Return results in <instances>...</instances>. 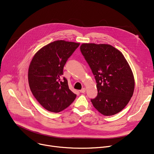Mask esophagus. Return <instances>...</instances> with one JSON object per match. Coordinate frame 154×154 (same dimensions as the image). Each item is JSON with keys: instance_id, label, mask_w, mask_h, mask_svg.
I'll return each instance as SVG.
<instances>
[{"instance_id": "1", "label": "esophagus", "mask_w": 154, "mask_h": 154, "mask_svg": "<svg viewBox=\"0 0 154 154\" xmlns=\"http://www.w3.org/2000/svg\"><path fill=\"white\" fill-rule=\"evenodd\" d=\"M85 91H86V89L85 88H83L82 89H81L80 91V92H81V93H84V92H85Z\"/></svg>"}]
</instances>
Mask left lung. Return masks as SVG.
<instances>
[{
  "label": "left lung",
  "instance_id": "left-lung-1",
  "mask_svg": "<svg viewBox=\"0 0 154 154\" xmlns=\"http://www.w3.org/2000/svg\"><path fill=\"white\" fill-rule=\"evenodd\" d=\"M80 51L95 75L98 94L91 99L105 116L115 115L130 101L135 87L132 69L123 54L109 44L84 43Z\"/></svg>",
  "mask_w": 154,
  "mask_h": 154
}]
</instances>
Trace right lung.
I'll use <instances>...</instances> for the list:
<instances>
[{
	"label": "right lung",
	"instance_id": "1",
	"mask_svg": "<svg viewBox=\"0 0 154 154\" xmlns=\"http://www.w3.org/2000/svg\"><path fill=\"white\" fill-rule=\"evenodd\" d=\"M79 43L55 40L39 49L32 58L28 70L30 91L41 106L57 113L68 107L76 98L66 78L61 80L63 66Z\"/></svg>",
	"mask_w": 154,
	"mask_h": 154
}]
</instances>
